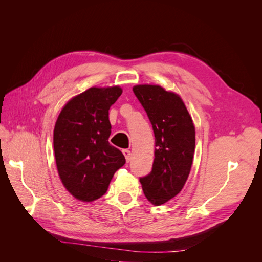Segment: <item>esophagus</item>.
I'll return each instance as SVG.
<instances>
[{
	"label": "esophagus",
	"instance_id": "1",
	"mask_svg": "<svg viewBox=\"0 0 262 262\" xmlns=\"http://www.w3.org/2000/svg\"><path fill=\"white\" fill-rule=\"evenodd\" d=\"M122 153H123V155H124V157H125L126 163H129L130 160H131V152H130V150H129V149H123Z\"/></svg>",
	"mask_w": 262,
	"mask_h": 262
}]
</instances>
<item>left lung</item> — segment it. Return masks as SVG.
<instances>
[{
    "label": "left lung",
    "instance_id": "1",
    "mask_svg": "<svg viewBox=\"0 0 262 262\" xmlns=\"http://www.w3.org/2000/svg\"><path fill=\"white\" fill-rule=\"evenodd\" d=\"M133 93L155 136L153 168L140 182L147 200L161 205L176 196L188 179L195 146L194 125L179 95L146 84L134 86Z\"/></svg>",
    "mask_w": 262,
    "mask_h": 262
}]
</instances>
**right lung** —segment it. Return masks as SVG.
<instances>
[{
	"label": "right lung",
	"mask_w": 262,
	"mask_h": 262,
	"mask_svg": "<svg viewBox=\"0 0 262 262\" xmlns=\"http://www.w3.org/2000/svg\"><path fill=\"white\" fill-rule=\"evenodd\" d=\"M121 94L119 86L91 87L69 100L55 122L58 172L63 186L77 200L99 199L125 163L123 154L108 142L112 133L108 110Z\"/></svg>",
	"instance_id": "1"
}]
</instances>
